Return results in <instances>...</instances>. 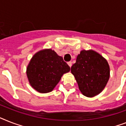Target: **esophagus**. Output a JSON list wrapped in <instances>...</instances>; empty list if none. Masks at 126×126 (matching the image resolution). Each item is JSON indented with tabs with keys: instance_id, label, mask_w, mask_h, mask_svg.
Returning <instances> with one entry per match:
<instances>
[{
	"instance_id": "obj_1",
	"label": "esophagus",
	"mask_w": 126,
	"mask_h": 126,
	"mask_svg": "<svg viewBox=\"0 0 126 126\" xmlns=\"http://www.w3.org/2000/svg\"><path fill=\"white\" fill-rule=\"evenodd\" d=\"M68 66H70V67H71V66H72V62H71V61H69V62H68Z\"/></svg>"
}]
</instances>
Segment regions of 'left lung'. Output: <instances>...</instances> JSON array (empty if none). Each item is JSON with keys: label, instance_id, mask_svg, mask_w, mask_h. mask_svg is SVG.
Here are the masks:
<instances>
[{"label": "left lung", "instance_id": "left-lung-1", "mask_svg": "<svg viewBox=\"0 0 126 126\" xmlns=\"http://www.w3.org/2000/svg\"><path fill=\"white\" fill-rule=\"evenodd\" d=\"M79 91L87 97L99 94L106 87L110 68L105 58L93 50H82L71 67Z\"/></svg>", "mask_w": 126, "mask_h": 126}]
</instances>
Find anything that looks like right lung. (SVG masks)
Returning <instances> with one entry per match:
<instances>
[{
	"label": "right lung",
	"mask_w": 126,
	"mask_h": 126,
	"mask_svg": "<svg viewBox=\"0 0 126 126\" xmlns=\"http://www.w3.org/2000/svg\"><path fill=\"white\" fill-rule=\"evenodd\" d=\"M70 68L61 56L51 48L38 51L32 56L26 67L30 85L40 93L52 91L64 74Z\"/></svg>",
	"instance_id": "add662e5"
}]
</instances>
